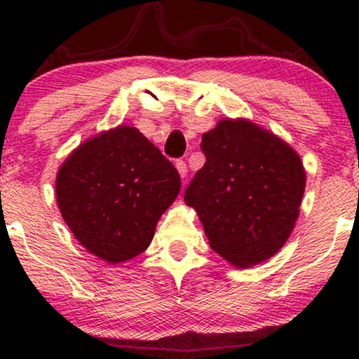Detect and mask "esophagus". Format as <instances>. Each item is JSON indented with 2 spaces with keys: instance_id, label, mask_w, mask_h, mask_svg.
I'll use <instances>...</instances> for the list:
<instances>
[{
  "instance_id": "obj_1",
  "label": "esophagus",
  "mask_w": 359,
  "mask_h": 359,
  "mask_svg": "<svg viewBox=\"0 0 359 359\" xmlns=\"http://www.w3.org/2000/svg\"><path fill=\"white\" fill-rule=\"evenodd\" d=\"M175 168H177V170H179V174H180V177H182V179H185V177H187V165H185L184 160H177Z\"/></svg>"
}]
</instances>
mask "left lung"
<instances>
[{"mask_svg":"<svg viewBox=\"0 0 359 359\" xmlns=\"http://www.w3.org/2000/svg\"><path fill=\"white\" fill-rule=\"evenodd\" d=\"M204 167L185 189L211 248L238 269L273 257L300 212L306 170L288 143L248 119L203 135Z\"/></svg>","mask_w":359,"mask_h":359,"instance_id":"left-lung-1","label":"left lung"}]
</instances>
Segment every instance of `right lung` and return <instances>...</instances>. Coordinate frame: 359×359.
I'll return each mask as SVG.
<instances>
[{"label": "right lung", "instance_id": "add662e5", "mask_svg": "<svg viewBox=\"0 0 359 359\" xmlns=\"http://www.w3.org/2000/svg\"><path fill=\"white\" fill-rule=\"evenodd\" d=\"M179 191L170 160L137 128L123 125L86 140L55 180L57 204L76 240L108 263L148 248Z\"/></svg>", "mask_w": 359, "mask_h": 359}]
</instances>
